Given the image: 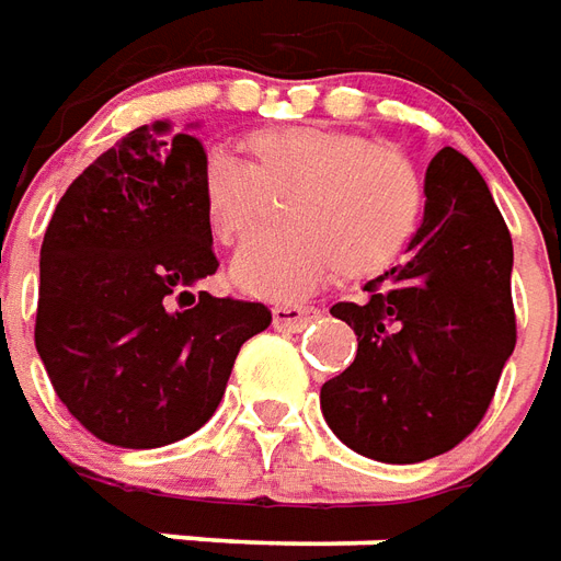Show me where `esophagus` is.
I'll return each instance as SVG.
<instances>
[{"label":"esophagus","instance_id":"esophagus-1","mask_svg":"<svg viewBox=\"0 0 561 561\" xmlns=\"http://www.w3.org/2000/svg\"><path fill=\"white\" fill-rule=\"evenodd\" d=\"M319 312L316 307H304V304H276L273 307V328L276 331H304L309 321L316 319Z\"/></svg>","mask_w":561,"mask_h":561}]
</instances>
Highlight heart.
I'll return each mask as SVG.
<instances>
[{
  "label": "heart",
  "mask_w": 561,
  "mask_h": 561,
  "mask_svg": "<svg viewBox=\"0 0 561 561\" xmlns=\"http://www.w3.org/2000/svg\"><path fill=\"white\" fill-rule=\"evenodd\" d=\"M252 163L209 151L199 163V209L221 245H237L264 218L267 191L294 187L279 233L249 242L230 282L252 297H297L343 276L389 270L422 225L425 191L394 148L331 127H273L245 139Z\"/></svg>",
  "instance_id": "1"
}]
</instances>
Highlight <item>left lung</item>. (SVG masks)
I'll return each instance as SVG.
<instances>
[{
    "mask_svg": "<svg viewBox=\"0 0 561 561\" xmlns=\"http://www.w3.org/2000/svg\"><path fill=\"white\" fill-rule=\"evenodd\" d=\"M425 218L407 261L334 304L355 362L321 386V413L358 456L413 465L444 456L485 416L516 346L513 242L483 175L456 148L425 172Z\"/></svg>",
    "mask_w": 561,
    "mask_h": 561,
    "instance_id": "1",
    "label": "left lung"
}]
</instances>
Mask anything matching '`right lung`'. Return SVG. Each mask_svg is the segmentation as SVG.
Instances as JSON below:
<instances>
[{
    "label": "right lung",
    "instance_id": "1",
    "mask_svg": "<svg viewBox=\"0 0 561 561\" xmlns=\"http://www.w3.org/2000/svg\"><path fill=\"white\" fill-rule=\"evenodd\" d=\"M191 133H127L62 194L38 257L35 348L54 391L112 446L154 449L203 428L264 304L191 294L218 270Z\"/></svg>",
    "mask_w": 561,
    "mask_h": 561
}]
</instances>
